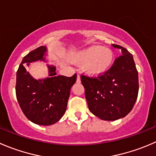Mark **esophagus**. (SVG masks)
<instances>
[{
  "label": "esophagus",
  "mask_w": 156,
  "mask_h": 156,
  "mask_svg": "<svg viewBox=\"0 0 156 156\" xmlns=\"http://www.w3.org/2000/svg\"><path fill=\"white\" fill-rule=\"evenodd\" d=\"M77 82L78 83L81 82V76H80L79 75H78V76H77Z\"/></svg>",
  "instance_id": "obj_1"
}]
</instances>
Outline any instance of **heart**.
Listing matches in <instances>:
<instances>
[{
	"instance_id": "heart-1",
	"label": "heart",
	"mask_w": 156,
	"mask_h": 156,
	"mask_svg": "<svg viewBox=\"0 0 156 156\" xmlns=\"http://www.w3.org/2000/svg\"><path fill=\"white\" fill-rule=\"evenodd\" d=\"M113 58L111 49L102 46H89L72 56V61L82 64V70L91 76H98L107 72L113 64Z\"/></svg>"
}]
</instances>
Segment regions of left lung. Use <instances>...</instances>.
I'll use <instances>...</instances> for the list:
<instances>
[{"label":"left lung","instance_id":"1","mask_svg":"<svg viewBox=\"0 0 156 156\" xmlns=\"http://www.w3.org/2000/svg\"><path fill=\"white\" fill-rule=\"evenodd\" d=\"M112 67L95 78L81 75L85 98L90 111L103 120L113 121L126 116L132 110L139 91L138 72L133 55L125 48Z\"/></svg>","mask_w":156,"mask_h":156}]
</instances>
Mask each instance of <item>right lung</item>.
I'll list each match as a JSON object with an SVG mask.
<instances>
[{
    "mask_svg": "<svg viewBox=\"0 0 156 156\" xmlns=\"http://www.w3.org/2000/svg\"><path fill=\"white\" fill-rule=\"evenodd\" d=\"M47 48L40 46L23 58L16 72V95L19 105L27 118L42 126L58 122L65 114L71 87L77 75L72 77L56 75V68L47 64L49 75L46 78L35 79L25 66L37 61L46 62Z\"/></svg>",
    "mask_w": 156,
    "mask_h": 156,
    "instance_id": "add662e5",
    "label": "right lung"
}]
</instances>
